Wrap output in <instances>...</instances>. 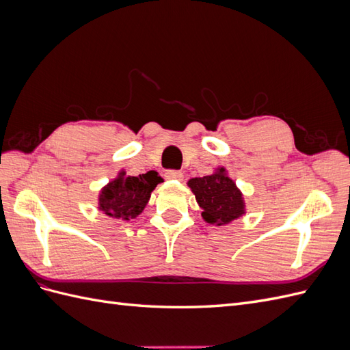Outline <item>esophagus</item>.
<instances>
[{
  "label": "esophagus",
  "mask_w": 350,
  "mask_h": 350,
  "mask_svg": "<svg viewBox=\"0 0 350 350\" xmlns=\"http://www.w3.org/2000/svg\"><path fill=\"white\" fill-rule=\"evenodd\" d=\"M183 176V172L174 171V169H169V171L165 172V179H171V181H181Z\"/></svg>",
  "instance_id": "obj_1"
}]
</instances>
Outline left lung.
<instances>
[{"label":"left lung","instance_id":"8db88e82","mask_svg":"<svg viewBox=\"0 0 350 350\" xmlns=\"http://www.w3.org/2000/svg\"><path fill=\"white\" fill-rule=\"evenodd\" d=\"M188 187L203 208L201 216L210 225H226L245 213L242 194L225 167H219L213 175L189 179Z\"/></svg>","mask_w":350,"mask_h":350}]
</instances>
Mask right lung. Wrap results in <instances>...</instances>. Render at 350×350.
Listing matches in <instances>:
<instances>
[{
    "label": "right lung",
    "mask_w": 350,
    "mask_h": 350,
    "mask_svg": "<svg viewBox=\"0 0 350 350\" xmlns=\"http://www.w3.org/2000/svg\"><path fill=\"white\" fill-rule=\"evenodd\" d=\"M162 181L154 171L139 176H125V172H121L118 178L102 188L99 210L113 219H134L144 210L154 187Z\"/></svg>",
    "instance_id": "1"
}]
</instances>
